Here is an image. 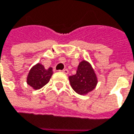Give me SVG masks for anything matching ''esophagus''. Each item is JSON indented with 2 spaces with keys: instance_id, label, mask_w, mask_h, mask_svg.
Returning <instances> with one entry per match:
<instances>
[{
  "instance_id": "1",
  "label": "esophagus",
  "mask_w": 134,
  "mask_h": 134,
  "mask_svg": "<svg viewBox=\"0 0 134 134\" xmlns=\"http://www.w3.org/2000/svg\"><path fill=\"white\" fill-rule=\"evenodd\" d=\"M61 72H62V73H64V74H67L69 73V71H68V70H67V69H64Z\"/></svg>"
}]
</instances>
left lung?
Returning a JSON list of instances; mask_svg holds the SVG:
<instances>
[{
  "label": "left lung",
  "instance_id": "8db88e82",
  "mask_svg": "<svg viewBox=\"0 0 134 134\" xmlns=\"http://www.w3.org/2000/svg\"><path fill=\"white\" fill-rule=\"evenodd\" d=\"M71 87L80 95H86L92 91L97 84V77L91 64L87 60L80 62L77 73L70 76Z\"/></svg>",
  "mask_w": 134,
  "mask_h": 134
}]
</instances>
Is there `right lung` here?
<instances>
[{"label":"right lung","instance_id":"right-lung-1","mask_svg":"<svg viewBox=\"0 0 134 134\" xmlns=\"http://www.w3.org/2000/svg\"><path fill=\"white\" fill-rule=\"evenodd\" d=\"M53 74L52 67L45 69L43 65L37 63L30 70L27 77V83L33 89L39 90L50 81Z\"/></svg>","mask_w":134,"mask_h":134}]
</instances>
